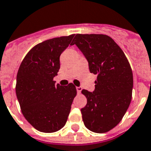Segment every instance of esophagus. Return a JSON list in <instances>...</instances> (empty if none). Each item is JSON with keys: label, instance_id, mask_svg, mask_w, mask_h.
Here are the masks:
<instances>
[{"label": "esophagus", "instance_id": "1", "mask_svg": "<svg viewBox=\"0 0 151 151\" xmlns=\"http://www.w3.org/2000/svg\"><path fill=\"white\" fill-rule=\"evenodd\" d=\"M82 90H83V88H82L81 86H77L76 87V90H77V93H80L82 91Z\"/></svg>", "mask_w": 151, "mask_h": 151}]
</instances>
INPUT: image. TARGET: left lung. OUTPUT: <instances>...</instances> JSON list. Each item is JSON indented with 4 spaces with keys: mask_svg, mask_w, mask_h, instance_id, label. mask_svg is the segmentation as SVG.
<instances>
[{
    "mask_svg": "<svg viewBox=\"0 0 151 151\" xmlns=\"http://www.w3.org/2000/svg\"><path fill=\"white\" fill-rule=\"evenodd\" d=\"M81 50L91 73L97 75L94 91L82 90L87 104L81 109L84 125L96 133L121 122L131 102L133 76L127 58L114 40L104 34H76L72 45Z\"/></svg>",
    "mask_w": 151,
    "mask_h": 151,
    "instance_id": "obj_1",
    "label": "left lung"
}]
</instances>
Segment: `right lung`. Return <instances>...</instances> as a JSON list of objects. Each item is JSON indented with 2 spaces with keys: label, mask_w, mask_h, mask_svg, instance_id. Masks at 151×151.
<instances>
[{
  "label": "right lung",
  "mask_w": 151,
  "mask_h": 151,
  "mask_svg": "<svg viewBox=\"0 0 151 151\" xmlns=\"http://www.w3.org/2000/svg\"><path fill=\"white\" fill-rule=\"evenodd\" d=\"M74 36L38 43L28 52L18 71L15 92L22 112L40 132H57L68 119L76 89L72 83L56 85L54 77L60 69V55Z\"/></svg>",
  "instance_id": "right-lung-1"
}]
</instances>
